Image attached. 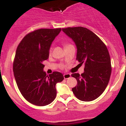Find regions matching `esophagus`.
<instances>
[{"instance_id":"esophagus-1","label":"esophagus","mask_w":126,"mask_h":126,"mask_svg":"<svg viewBox=\"0 0 126 126\" xmlns=\"http://www.w3.org/2000/svg\"><path fill=\"white\" fill-rule=\"evenodd\" d=\"M70 76H71V75L69 74V73H66V74L63 75V77H64L65 79H69V78H70Z\"/></svg>"}]
</instances>
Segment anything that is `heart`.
I'll list each match as a JSON object with an SVG mask.
<instances>
[{
	"mask_svg": "<svg viewBox=\"0 0 126 126\" xmlns=\"http://www.w3.org/2000/svg\"><path fill=\"white\" fill-rule=\"evenodd\" d=\"M70 46V44H66V45H65V48H66V47H68V46ZM50 52H51V50H50Z\"/></svg>",
	"mask_w": 126,
	"mask_h": 126,
	"instance_id": "b5f03b06",
	"label": "heart"
}]
</instances>
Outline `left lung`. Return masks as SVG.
I'll return each mask as SVG.
<instances>
[{
    "mask_svg": "<svg viewBox=\"0 0 126 126\" xmlns=\"http://www.w3.org/2000/svg\"><path fill=\"white\" fill-rule=\"evenodd\" d=\"M62 31L76 44L79 64L85 65L81 75L72 74L78 82L72 90L79 100H94L103 93L110 78L111 59L108 49L96 34L84 27H68L62 28Z\"/></svg>",
    "mask_w": 126,
    "mask_h": 126,
    "instance_id": "8db88e82",
    "label": "left lung"
}]
</instances>
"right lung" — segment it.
<instances>
[{"instance_id": "obj_1", "label": "right lung", "mask_w": 126, "mask_h": 126, "mask_svg": "<svg viewBox=\"0 0 126 126\" xmlns=\"http://www.w3.org/2000/svg\"><path fill=\"white\" fill-rule=\"evenodd\" d=\"M61 28L40 29L26 35L18 45L13 71L19 90L27 101L38 106L50 104L57 94L56 85L64 79L60 72L47 75L43 62Z\"/></svg>"}]
</instances>
